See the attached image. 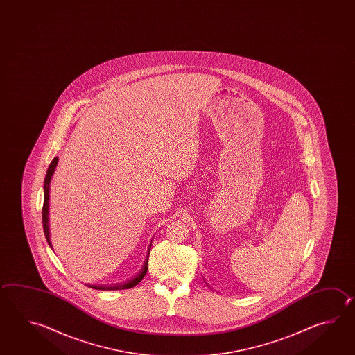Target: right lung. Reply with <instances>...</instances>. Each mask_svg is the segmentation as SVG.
<instances>
[{
  "mask_svg": "<svg viewBox=\"0 0 355 355\" xmlns=\"http://www.w3.org/2000/svg\"><path fill=\"white\" fill-rule=\"evenodd\" d=\"M58 161H59L58 157H55L54 159L51 161L50 166L47 168L46 177H45V181H44L42 226H44V232H45V236H46V240L47 242H49V245H50V248H51V239H50V227H49V197H50V182H51V177H53V174H54L55 168L58 166ZM150 246H152V243L149 245V248H148L147 257H146V261H144L143 268H141V271H139V274L135 275L133 279L125 281L124 284H116V285H109V286H107V285H98V286H96V285H87V286L92 288H96V290H124V288H133L137 284H139V282L143 280L144 275L147 274L148 259H149Z\"/></svg>",
  "mask_w": 355,
  "mask_h": 355,
  "instance_id": "add662e5",
  "label": "right lung"
}]
</instances>
